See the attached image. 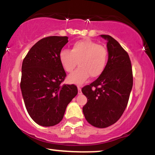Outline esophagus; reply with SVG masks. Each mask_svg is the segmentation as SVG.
<instances>
[{"label": "esophagus", "instance_id": "34e87169", "mask_svg": "<svg viewBox=\"0 0 155 155\" xmlns=\"http://www.w3.org/2000/svg\"><path fill=\"white\" fill-rule=\"evenodd\" d=\"M78 94H79V95H81V89L80 87H78Z\"/></svg>", "mask_w": 155, "mask_h": 155}]
</instances>
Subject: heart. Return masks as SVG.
<instances>
[{
    "mask_svg": "<svg viewBox=\"0 0 155 155\" xmlns=\"http://www.w3.org/2000/svg\"><path fill=\"white\" fill-rule=\"evenodd\" d=\"M59 60L67 73L73 72L78 63L79 68L68 77V81L81 84L90 76L97 78L102 74L107 63L108 51L95 41L83 39L74 42L71 50L63 49L60 51Z\"/></svg>",
    "mask_w": 155,
    "mask_h": 155,
    "instance_id": "1",
    "label": "heart"
}]
</instances>
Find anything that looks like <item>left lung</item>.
Here are the masks:
<instances>
[{
    "mask_svg": "<svg viewBox=\"0 0 155 155\" xmlns=\"http://www.w3.org/2000/svg\"><path fill=\"white\" fill-rule=\"evenodd\" d=\"M106 39L108 59L102 74L81 89L87 97L83 113L87 121L99 128L107 127L119 120L127 106L133 87V71L127 52L108 35Z\"/></svg>",
    "mask_w": 155,
    "mask_h": 155,
    "instance_id": "8db88e82",
    "label": "left lung"
}]
</instances>
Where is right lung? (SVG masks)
<instances>
[{"instance_id": "right-lung-1", "label": "right lung", "mask_w": 155, "mask_h": 155, "mask_svg": "<svg viewBox=\"0 0 155 155\" xmlns=\"http://www.w3.org/2000/svg\"><path fill=\"white\" fill-rule=\"evenodd\" d=\"M67 36H48L32 47L22 65L20 87L25 105L33 120L50 127L63 120L68 104L77 95L75 84H63L66 73L59 55Z\"/></svg>"}]
</instances>
